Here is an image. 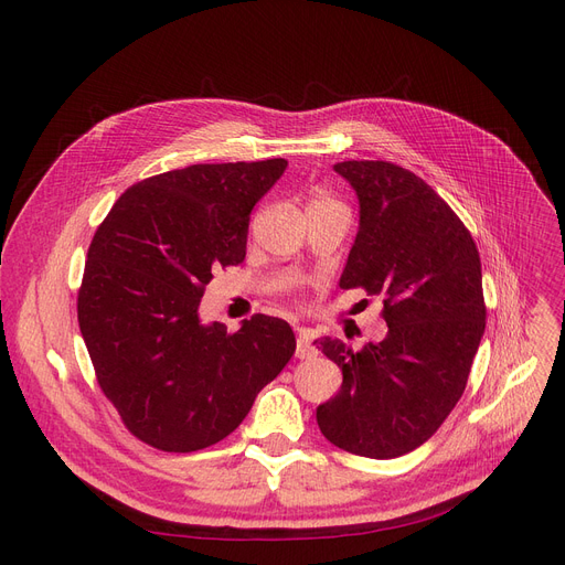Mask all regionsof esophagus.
Returning a JSON list of instances; mask_svg holds the SVG:
<instances>
[{
	"label": "esophagus",
	"instance_id": "34e87169",
	"mask_svg": "<svg viewBox=\"0 0 565 565\" xmlns=\"http://www.w3.org/2000/svg\"><path fill=\"white\" fill-rule=\"evenodd\" d=\"M318 354V348L313 345V339H311V332L309 330H300L298 334V348H295V358L300 360H311Z\"/></svg>",
	"mask_w": 565,
	"mask_h": 565
}]
</instances>
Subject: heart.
Returning <instances> with one entry per match:
<instances>
[{"label": "heart", "instance_id": "obj_1", "mask_svg": "<svg viewBox=\"0 0 565 565\" xmlns=\"http://www.w3.org/2000/svg\"><path fill=\"white\" fill-rule=\"evenodd\" d=\"M330 203H337L330 194H324V192H316L313 196H311V203L309 205H330Z\"/></svg>", "mask_w": 565, "mask_h": 565}]
</instances>
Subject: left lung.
<instances>
[{
	"mask_svg": "<svg viewBox=\"0 0 565 565\" xmlns=\"http://www.w3.org/2000/svg\"><path fill=\"white\" fill-rule=\"evenodd\" d=\"M334 171L360 199L339 286L382 295L390 332L362 350L313 341L343 371L316 419L348 454L398 458L435 435L467 387L486 332L481 258L451 205L419 175L384 160H348Z\"/></svg>",
	"mask_w": 565,
	"mask_h": 565,
	"instance_id": "obj_1",
	"label": "left lung"
}]
</instances>
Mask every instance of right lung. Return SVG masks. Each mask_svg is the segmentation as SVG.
<instances>
[{"instance_id":"obj_1","label":"right lung","mask_w":565,"mask_h":565,"mask_svg":"<svg viewBox=\"0 0 565 565\" xmlns=\"http://www.w3.org/2000/svg\"><path fill=\"white\" fill-rule=\"evenodd\" d=\"M284 158L192 164L128 188L86 254L77 320L103 394L153 449L190 454L243 424L295 352L281 318L203 324L213 273L247 254L249 215Z\"/></svg>"}]
</instances>
